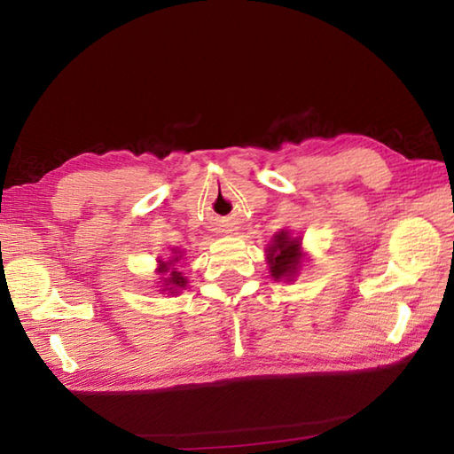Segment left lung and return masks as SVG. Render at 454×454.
Returning a JSON list of instances; mask_svg holds the SVG:
<instances>
[{"label": "left lung", "mask_w": 454, "mask_h": 454, "mask_svg": "<svg viewBox=\"0 0 454 454\" xmlns=\"http://www.w3.org/2000/svg\"><path fill=\"white\" fill-rule=\"evenodd\" d=\"M302 240L301 238L290 236V232L274 234L272 244H268V264H270V274L276 282L280 280H294L298 268L302 264Z\"/></svg>", "instance_id": "left-lung-1"}]
</instances>
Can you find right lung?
Listing matches in <instances>:
<instances>
[{
	"instance_id": "obj_1",
	"label": "right lung",
	"mask_w": 454,
	"mask_h": 454,
	"mask_svg": "<svg viewBox=\"0 0 454 454\" xmlns=\"http://www.w3.org/2000/svg\"><path fill=\"white\" fill-rule=\"evenodd\" d=\"M174 254L176 256L172 260H168V262H164V260H158V262H160L158 274H162V278H160V280L164 282L162 284V286H166L164 290L172 292V294H176V290H180V288H184L188 284V280L184 278L182 272H178V270H176V268H172L182 258V252H174Z\"/></svg>"
}]
</instances>
